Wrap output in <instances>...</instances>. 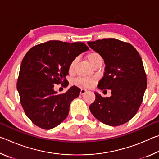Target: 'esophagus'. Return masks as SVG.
Here are the masks:
<instances>
[{
  "label": "esophagus",
  "mask_w": 159,
  "mask_h": 159,
  "mask_svg": "<svg viewBox=\"0 0 159 159\" xmlns=\"http://www.w3.org/2000/svg\"><path fill=\"white\" fill-rule=\"evenodd\" d=\"M87 90H85V89H81L80 90V95H84L85 93H87Z\"/></svg>",
  "instance_id": "34e87169"
}]
</instances>
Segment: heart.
<instances>
[{"instance_id":"b5f03b06","label":"heart","mask_w":159,"mask_h":159,"mask_svg":"<svg viewBox=\"0 0 159 159\" xmlns=\"http://www.w3.org/2000/svg\"><path fill=\"white\" fill-rule=\"evenodd\" d=\"M86 58H87L88 61H89V63L92 65L93 67L98 65V64H102V61H103V59H102L100 54L98 52H95V51H92L88 54L86 55ZM76 59L71 61V64L69 66V72H72L74 71L75 65L76 64ZM76 83L77 84H79L80 85L83 86V87H87L89 88L91 87L95 83V79H89V78H80L76 80Z\"/></svg>"}]
</instances>
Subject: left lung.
Returning a JSON list of instances; mask_svg holds the SVG:
<instances>
[{
    "instance_id": "1",
    "label": "left lung",
    "mask_w": 159,
    "mask_h": 159,
    "mask_svg": "<svg viewBox=\"0 0 159 159\" xmlns=\"http://www.w3.org/2000/svg\"><path fill=\"white\" fill-rule=\"evenodd\" d=\"M88 45L100 54L106 65L98 88L111 91L109 98L95 93V100L89 107L90 111L106 125L124 124L138 112L147 88L140 55L131 44L115 39L89 41Z\"/></svg>"
}]
</instances>
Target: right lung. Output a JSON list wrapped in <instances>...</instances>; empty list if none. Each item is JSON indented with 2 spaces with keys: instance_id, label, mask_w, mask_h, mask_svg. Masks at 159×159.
<instances>
[{
  "instance_id": "obj_1",
  "label": "right lung",
  "mask_w": 159,
  "mask_h": 159,
  "mask_svg": "<svg viewBox=\"0 0 159 159\" xmlns=\"http://www.w3.org/2000/svg\"><path fill=\"white\" fill-rule=\"evenodd\" d=\"M89 50L81 42L50 41L31 48L21 61L17 88L21 104L34 124L50 130L67 117L71 102L79 96L80 90L72 86L58 95L55 84L64 83L72 61Z\"/></svg>"
}]
</instances>
